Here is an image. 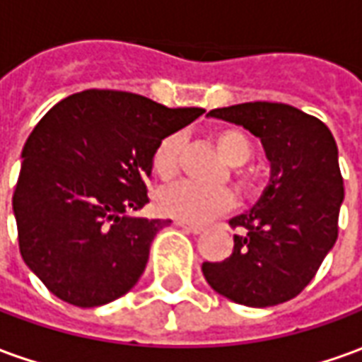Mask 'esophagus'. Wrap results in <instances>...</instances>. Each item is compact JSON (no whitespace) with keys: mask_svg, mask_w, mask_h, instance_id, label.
Wrapping results in <instances>:
<instances>
[{"mask_svg":"<svg viewBox=\"0 0 362 362\" xmlns=\"http://www.w3.org/2000/svg\"><path fill=\"white\" fill-rule=\"evenodd\" d=\"M174 225H176V227L184 228L186 233H192V235H199V233L204 230V227H197V225H189V223H182V221H176Z\"/></svg>","mask_w":362,"mask_h":362,"instance_id":"esophagus-1","label":"esophagus"}]
</instances>
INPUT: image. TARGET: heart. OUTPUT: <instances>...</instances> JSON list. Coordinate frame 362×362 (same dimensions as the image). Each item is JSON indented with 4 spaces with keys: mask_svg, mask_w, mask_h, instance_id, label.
Segmentation results:
<instances>
[{
    "mask_svg": "<svg viewBox=\"0 0 362 362\" xmlns=\"http://www.w3.org/2000/svg\"><path fill=\"white\" fill-rule=\"evenodd\" d=\"M213 143L228 165L240 166L252 157V141L238 127H221L213 134ZM184 147L182 135H166L153 153V173L163 180H170L178 173L180 153ZM236 186L246 197H256L262 192L259 174L248 168H236ZM235 204L233 194L225 188H205L192 182H178L158 189L155 197L157 209L166 217H173L189 225H204L227 213Z\"/></svg>",
    "mask_w": 362,
    "mask_h": 362,
    "instance_id": "obj_1",
    "label": "heart"
}]
</instances>
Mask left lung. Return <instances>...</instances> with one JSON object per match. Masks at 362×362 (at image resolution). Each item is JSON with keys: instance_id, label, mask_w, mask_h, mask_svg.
Returning <instances> with one entry per match:
<instances>
[{"instance_id": "obj_1", "label": "left lung", "mask_w": 362, "mask_h": 362, "mask_svg": "<svg viewBox=\"0 0 362 362\" xmlns=\"http://www.w3.org/2000/svg\"><path fill=\"white\" fill-rule=\"evenodd\" d=\"M207 116L259 137L269 182L250 211L233 217L240 228L233 254L204 262L205 279L244 306H275L303 291L337 240L343 178L337 145L324 122L281 103H244Z\"/></svg>"}]
</instances>
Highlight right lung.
<instances>
[{"label":"right lung","instance_id":"right-lung-1","mask_svg":"<svg viewBox=\"0 0 362 362\" xmlns=\"http://www.w3.org/2000/svg\"><path fill=\"white\" fill-rule=\"evenodd\" d=\"M204 112L89 89L44 114L23 147L13 213L21 256L52 295L93 308L139 281L153 238L170 221L127 211L149 202L158 143Z\"/></svg>","mask_w":362,"mask_h":362}]
</instances>
